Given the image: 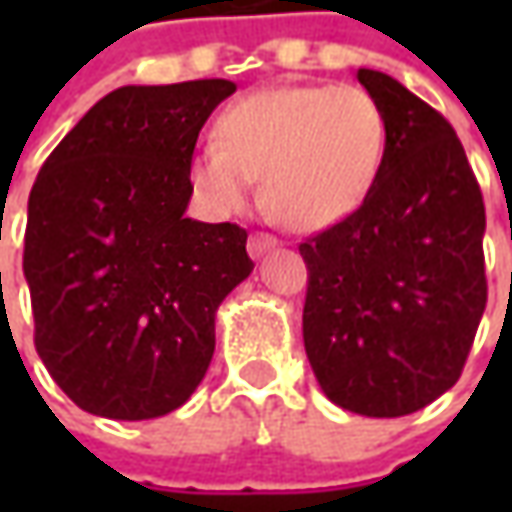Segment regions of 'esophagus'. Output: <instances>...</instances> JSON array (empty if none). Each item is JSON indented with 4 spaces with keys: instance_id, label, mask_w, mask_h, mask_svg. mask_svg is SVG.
<instances>
[{
    "instance_id": "1",
    "label": "esophagus",
    "mask_w": 512,
    "mask_h": 512,
    "mask_svg": "<svg viewBox=\"0 0 512 512\" xmlns=\"http://www.w3.org/2000/svg\"><path fill=\"white\" fill-rule=\"evenodd\" d=\"M279 242L273 239V236H267V233H253L250 239H247V253H250V259H262L265 253L270 250H276Z\"/></svg>"
}]
</instances>
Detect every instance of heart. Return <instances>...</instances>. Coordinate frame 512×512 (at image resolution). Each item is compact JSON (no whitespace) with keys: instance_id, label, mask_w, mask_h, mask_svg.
<instances>
[{"instance_id":"obj_1","label":"heart","mask_w":512,"mask_h":512,"mask_svg":"<svg viewBox=\"0 0 512 512\" xmlns=\"http://www.w3.org/2000/svg\"><path fill=\"white\" fill-rule=\"evenodd\" d=\"M382 108L356 85H279L230 102L216 142L190 159V185L213 213H239L262 179L267 210L299 233L347 219L376 182Z\"/></svg>"}]
</instances>
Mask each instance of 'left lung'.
<instances>
[{
	"mask_svg": "<svg viewBox=\"0 0 512 512\" xmlns=\"http://www.w3.org/2000/svg\"><path fill=\"white\" fill-rule=\"evenodd\" d=\"M356 79L382 108L384 156L362 207L299 245L302 333L330 402L396 419L462 376L487 305L484 202L442 113L382 70Z\"/></svg>",
	"mask_w": 512,
	"mask_h": 512,
	"instance_id": "1",
	"label": "left lung"
}]
</instances>
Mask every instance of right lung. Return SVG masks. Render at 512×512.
I'll return each instance as SVG.
<instances>
[{"mask_svg":"<svg viewBox=\"0 0 512 512\" xmlns=\"http://www.w3.org/2000/svg\"><path fill=\"white\" fill-rule=\"evenodd\" d=\"M227 79L125 85L56 145L28 199L36 353L93 416L142 422L205 379L216 310L253 262L247 233L185 216L199 130Z\"/></svg>","mask_w":512,"mask_h":512,"instance_id":"1","label":"right lung"}]
</instances>
